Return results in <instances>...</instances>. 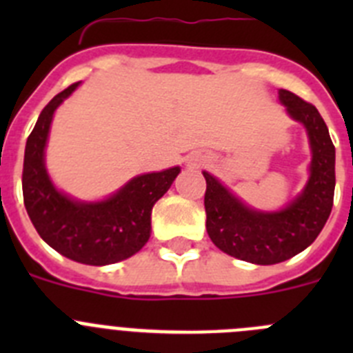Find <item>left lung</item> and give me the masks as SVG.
<instances>
[{"instance_id": "8db88e82", "label": "left lung", "mask_w": 353, "mask_h": 353, "mask_svg": "<svg viewBox=\"0 0 353 353\" xmlns=\"http://www.w3.org/2000/svg\"><path fill=\"white\" fill-rule=\"evenodd\" d=\"M279 99L290 117L304 123L313 150L310 182L295 201L274 214L251 210L203 173L208 236L230 256L256 265L281 263L313 244L334 203L336 150L322 114L288 90H279Z\"/></svg>"}]
</instances>
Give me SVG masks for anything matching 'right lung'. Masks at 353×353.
Here are the masks:
<instances>
[{
	"label": "right lung",
	"mask_w": 353,
	"mask_h": 353,
	"mask_svg": "<svg viewBox=\"0 0 353 353\" xmlns=\"http://www.w3.org/2000/svg\"><path fill=\"white\" fill-rule=\"evenodd\" d=\"M77 84H70L42 109L28 136L23 198L31 223L52 249L74 261L99 267L130 258L148 242L152 208L166 194L180 168L136 176L101 203H77L56 191L43 166V148L56 108Z\"/></svg>",
	"instance_id": "add662e5"
}]
</instances>
